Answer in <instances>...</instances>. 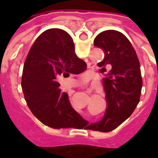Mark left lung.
I'll return each mask as SVG.
<instances>
[{"label":"left lung","instance_id":"8db88e82","mask_svg":"<svg viewBox=\"0 0 158 158\" xmlns=\"http://www.w3.org/2000/svg\"><path fill=\"white\" fill-rule=\"evenodd\" d=\"M94 45L105 54L103 61L97 64L101 72H106V66L112 69L103 79L106 100L105 114L99 122L90 123L85 129L109 132L128 118L139 103L142 87L140 65L130 41L117 30L100 33L94 40Z\"/></svg>","mask_w":158,"mask_h":158}]
</instances>
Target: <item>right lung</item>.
<instances>
[{
  "mask_svg": "<svg viewBox=\"0 0 158 158\" xmlns=\"http://www.w3.org/2000/svg\"><path fill=\"white\" fill-rule=\"evenodd\" d=\"M86 68L64 30L47 29L36 39L23 65L22 88L27 105L42 123L54 129L82 123L84 119L72 107L68 94L59 89L56 79L81 73Z\"/></svg>",
  "mask_w": 158,
  "mask_h": 158,
  "instance_id": "obj_1",
  "label": "right lung"
}]
</instances>
